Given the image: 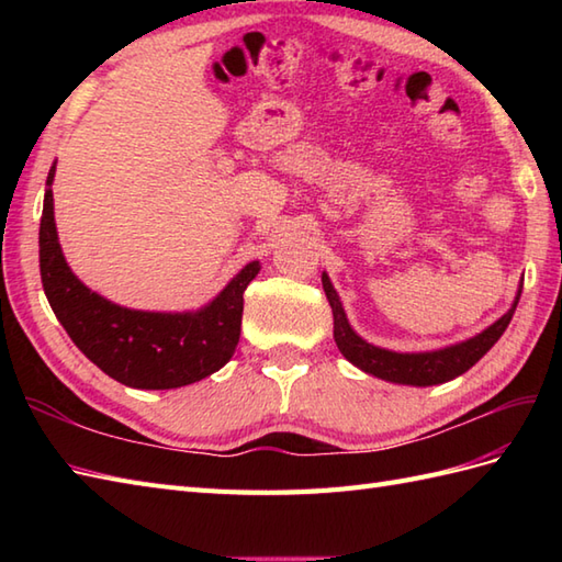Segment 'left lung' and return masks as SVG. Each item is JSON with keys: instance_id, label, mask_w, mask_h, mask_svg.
<instances>
[{"instance_id": "1", "label": "left lung", "mask_w": 562, "mask_h": 562, "mask_svg": "<svg viewBox=\"0 0 562 562\" xmlns=\"http://www.w3.org/2000/svg\"><path fill=\"white\" fill-rule=\"evenodd\" d=\"M321 282H324V292L333 308V338H336V345L345 360L352 362L357 369H362L364 374H372L376 379L391 381V384H405V386H437V384H445V381L461 376L463 372H469V369L479 362L507 330L521 296V282H519V290H517L515 302L509 306V312L505 316H499L493 326H487L483 333H479V336H473L469 340H461L457 345H447V348L427 350V352H393L357 336L348 316H345L340 296L336 288H333V282L326 272L321 274Z\"/></svg>"}]
</instances>
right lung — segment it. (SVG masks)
<instances>
[{"mask_svg": "<svg viewBox=\"0 0 562 562\" xmlns=\"http://www.w3.org/2000/svg\"><path fill=\"white\" fill-rule=\"evenodd\" d=\"M55 164L45 181L41 280L71 342L101 372L125 386L164 391L195 384L232 360L241 336L244 292L260 270L250 260L210 304L195 312H139L91 292L63 256L53 202Z\"/></svg>", "mask_w": 562, "mask_h": 562, "instance_id": "right-lung-1", "label": "right lung"}]
</instances>
